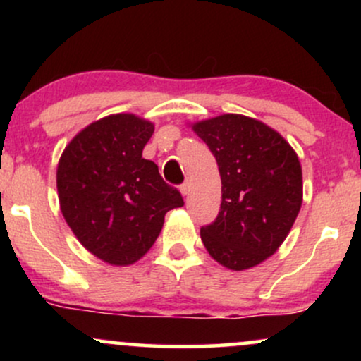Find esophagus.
Instances as JSON below:
<instances>
[{"label": "esophagus", "instance_id": "obj_1", "mask_svg": "<svg viewBox=\"0 0 361 361\" xmlns=\"http://www.w3.org/2000/svg\"><path fill=\"white\" fill-rule=\"evenodd\" d=\"M180 190H181V193H183V195H185V197H186V195H188V193H190V181H188V180H186V181H185V183L180 186Z\"/></svg>", "mask_w": 361, "mask_h": 361}]
</instances>
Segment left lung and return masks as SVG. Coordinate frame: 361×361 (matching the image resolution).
Wrapping results in <instances>:
<instances>
[{"instance_id":"8db88e82","label":"left lung","mask_w":361,"mask_h":361,"mask_svg":"<svg viewBox=\"0 0 361 361\" xmlns=\"http://www.w3.org/2000/svg\"><path fill=\"white\" fill-rule=\"evenodd\" d=\"M219 164L222 204L200 229L204 246L231 270L267 259L285 241L302 205V168L279 132L227 114L193 126Z\"/></svg>"}]
</instances>
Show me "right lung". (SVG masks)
<instances>
[{"instance_id":"1","label":"right lung","mask_w":361,"mask_h":361,"mask_svg":"<svg viewBox=\"0 0 361 361\" xmlns=\"http://www.w3.org/2000/svg\"><path fill=\"white\" fill-rule=\"evenodd\" d=\"M154 126L130 114L91 123L62 152L57 192L80 243L110 264H132L151 250L164 215L183 207L142 149Z\"/></svg>"}]
</instances>
